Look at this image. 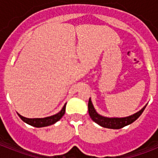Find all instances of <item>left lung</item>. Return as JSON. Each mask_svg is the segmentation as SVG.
I'll use <instances>...</instances> for the list:
<instances>
[{
    "label": "left lung",
    "instance_id": "1",
    "mask_svg": "<svg viewBox=\"0 0 158 158\" xmlns=\"http://www.w3.org/2000/svg\"><path fill=\"white\" fill-rule=\"evenodd\" d=\"M89 114L90 115V117L94 122H96L97 124H98L99 125H101L104 128H108V129H115V130H118L120 128H123L126 126V125H130L131 123L137 120L138 118L139 117L140 115L143 112L146 106L144 107L141 109L139 112L135 113L134 115H130L128 117L124 118H108L102 116L96 112V110L94 109L93 103H92L91 99L89 98Z\"/></svg>",
    "mask_w": 158,
    "mask_h": 158
}]
</instances>
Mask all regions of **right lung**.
Returning <instances> with one entry per match:
<instances>
[{
    "label": "right lung",
    "mask_w": 158,
    "mask_h": 158,
    "mask_svg": "<svg viewBox=\"0 0 158 158\" xmlns=\"http://www.w3.org/2000/svg\"><path fill=\"white\" fill-rule=\"evenodd\" d=\"M65 106L66 103L64 104V106L62 108V110L60 111L59 113H57L56 115H52V116H48V117L45 118H34V119H29V118L23 117L19 114H18L19 116L20 117V119L25 123L28 124V125L34 126V127H45V126H48V125H53L56 122H57L60 118L64 115L65 112Z\"/></svg>",
    "instance_id": "right-lung-1"
}]
</instances>
